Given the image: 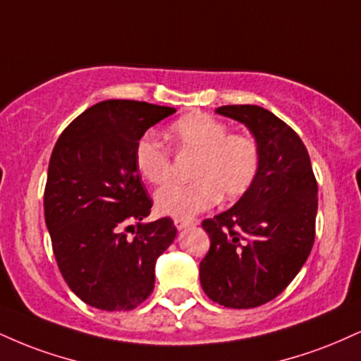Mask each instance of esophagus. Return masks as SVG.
Returning <instances> with one entry per match:
<instances>
[{"label": "esophagus", "instance_id": "obj_1", "mask_svg": "<svg viewBox=\"0 0 361 361\" xmlns=\"http://www.w3.org/2000/svg\"><path fill=\"white\" fill-rule=\"evenodd\" d=\"M190 225H193V222H190V220H180V219L175 220V227L178 230H183L186 227H190Z\"/></svg>", "mask_w": 361, "mask_h": 361}]
</instances>
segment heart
<instances>
[{
  "label": "heart",
  "instance_id": "obj_1",
  "mask_svg": "<svg viewBox=\"0 0 361 361\" xmlns=\"http://www.w3.org/2000/svg\"><path fill=\"white\" fill-rule=\"evenodd\" d=\"M228 126L205 112H192L169 126V136L181 154L195 156L193 181L169 185L154 197L159 214L192 220L224 200H237L254 185L260 169V147L255 137L228 133ZM139 175L151 185H164L173 176V159L158 139L139 137L134 147Z\"/></svg>",
  "mask_w": 361,
  "mask_h": 361
}]
</instances>
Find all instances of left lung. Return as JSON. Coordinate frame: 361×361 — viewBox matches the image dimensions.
<instances>
[{
  "label": "left lung",
  "instance_id": "obj_1",
  "mask_svg": "<svg viewBox=\"0 0 361 361\" xmlns=\"http://www.w3.org/2000/svg\"><path fill=\"white\" fill-rule=\"evenodd\" d=\"M215 112L249 129L260 169L235 205L203 220L210 250L200 262V284L212 301L249 310L279 296L305 266L314 244L318 183L301 137L271 111L245 104Z\"/></svg>",
  "mask_w": 361,
  "mask_h": 361
}]
</instances>
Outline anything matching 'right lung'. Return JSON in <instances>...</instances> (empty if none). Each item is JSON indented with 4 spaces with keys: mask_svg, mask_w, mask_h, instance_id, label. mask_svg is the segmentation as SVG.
Returning a JSON list of instances; mask_svg holds the SVG:
<instances>
[{
    "mask_svg": "<svg viewBox=\"0 0 361 361\" xmlns=\"http://www.w3.org/2000/svg\"><path fill=\"white\" fill-rule=\"evenodd\" d=\"M176 109L137 101H102L73 119L51 151L45 224L65 282L85 305L129 311L151 296L156 259L171 245L169 216L142 224L153 202L134 163L151 126ZM136 219L133 239L123 227Z\"/></svg>",
    "mask_w": 361,
    "mask_h": 361,
    "instance_id": "add662e5",
    "label": "right lung"
}]
</instances>
